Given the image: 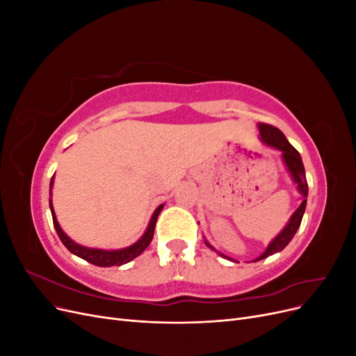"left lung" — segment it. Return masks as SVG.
Listing matches in <instances>:
<instances>
[{
    "instance_id": "left-lung-1",
    "label": "left lung",
    "mask_w": 356,
    "mask_h": 356,
    "mask_svg": "<svg viewBox=\"0 0 356 356\" xmlns=\"http://www.w3.org/2000/svg\"><path fill=\"white\" fill-rule=\"evenodd\" d=\"M258 129H260V141L266 147L279 149V152L282 153L284 165L286 166L289 175H291V178H293L294 184L297 186V190H298V193L301 195V199H303V200H301L300 207L296 209V212L291 215V218L288 220V222H286L285 227L282 229V232L279 233L276 238L267 245L266 251L260 257L255 258L254 261L263 260V258H266L268 255L281 252L284 248L291 242V239L294 238V234L297 233L300 224H301V220H303V215H305V211H306V203H307V195H309L306 172H305V166H303V161H301L300 153L293 145L288 143V139L285 138V135L281 131H279L277 127L266 124V123H258ZM204 245L211 248L212 251H215L222 258H227V260H230L233 263H238L236 260H233V258H230L229 255H225V254L215 250V248L207 239H204Z\"/></svg>"
}]
</instances>
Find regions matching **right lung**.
Segmentation results:
<instances>
[{
  "mask_svg": "<svg viewBox=\"0 0 356 356\" xmlns=\"http://www.w3.org/2000/svg\"><path fill=\"white\" fill-rule=\"evenodd\" d=\"M53 179H55V175H53L51 179H50V199H49L51 217H53V225H55L56 233L59 236V239L62 241V243L65 245L67 250L70 252H72L74 255H77V257L83 258V260L89 261V263H92L95 266H99V267L122 266V264H126L129 261H132L134 258H136L139 254H143L147 250V246L149 245V242L153 241L156 221H157L159 213L161 212V209H163V207H165L163 203L159 204L157 209L152 215V220H149V222L147 225V230L144 232V234L131 246L122 248V250H98V248H88V246H83V245H80L77 242H74L70 238V236L62 230V227H60L58 220H56V213H55V209H53V203H51Z\"/></svg>",
  "mask_w": 356,
  "mask_h": 356,
  "instance_id": "right-lung-1",
  "label": "right lung"
}]
</instances>
